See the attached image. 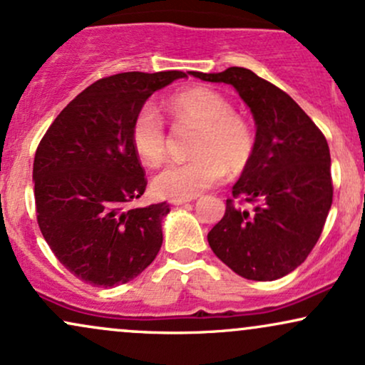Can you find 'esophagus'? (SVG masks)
Masks as SVG:
<instances>
[{
	"label": "esophagus",
	"instance_id": "1",
	"mask_svg": "<svg viewBox=\"0 0 365 365\" xmlns=\"http://www.w3.org/2000/svg\"><path fill=\"white\" fill-rule=\"evenodd\" d=\"M192 199H195V197H180V199H170V204H173V206H182V204L190 202Z\"/></svg>",
	"mask_w": 365,
	"mask_h": 365
}]
</instances>
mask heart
Segmentation results:
<instances>
[{
  "mask_svg": "<svg viewBox=\"0 0 365 365\" xmlns=\"http://www.w3.org/2000/svg\"><path fill=\"white\" fill-rule=\"evenodd\" d=\"M171 115L197 125L192 144L194 158L173 161L153 177V190L159 197H195L225 177L244 170L254 150V133L223 94L209 87H194L175 94L168 101ZM133 150L145 165L154 166L166 154L165 121L153 104H144L133 116L130 128Z\"/></svg>",
  "mask_w": 365,
  "mask_h": 365,
  "instance_id": "obj_1",
  "label": "heart"
}]
</instances>
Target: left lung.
I'll return each mask as SVG.
<instances>
[{"label": "left lung", "mask_w": 365, "mask_h": 365, "mask_svg": "<svg viewBox=\"0 0 365 365\" xmlns=\"http://www.w3.org/2000/svg\"><path fill=\"white\" fill-rule=\"evenodd\" d=\"M230 83L255 123L254 150L226 200L225 216L207 233L209 247L242 278L273 282L299 267L319 240L333 202L328 142L287 92L240 66L190 72Z\"/></svg>", "instance_id": "1"}]
</instances>
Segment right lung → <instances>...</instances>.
I'll return each mask as SVG.
<instances>
[{
    "label": "right lung",
    "instance_id": "1",
    "mask_svg": "<svg viewBox=\"0 0 365 365\" xmlns=\"http://www.w3.org/2000/svg\"><path fill=\"white\" fill-rule=\"evenodd\" d=\"M185 77L171 70L101 78L41 140L32 171L37 223L58 261L82 282L118 287L156 259L170 206L128 207L148 185L130 128L154 92Z\"/></svg>",
    "mask_w": 365,
    "mask_h": 365
}]
</instances>
